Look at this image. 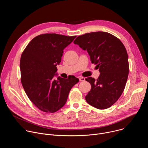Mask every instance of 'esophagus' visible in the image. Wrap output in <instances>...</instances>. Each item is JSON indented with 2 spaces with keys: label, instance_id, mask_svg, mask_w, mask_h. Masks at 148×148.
Here are the masks:
<instances>
[{
  "label": "esophagus",
  "instance_id": "34e87169",
  "mask_svg": "<svg viewBox=\"0 0 148 148\" xmlns=\"http://www.w3.org/2000/svg\"><path fill=\"white\" fill-rule=\"evenodd\" d=\"M85 78L84 77H79V81H85Z\"/></svg>",
  "mask_w": 148,
  "mask_h": 148
}]
</instances>
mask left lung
Instances as JSON below:
<instances>
[{
  "label": "left lung",
  "instance_id": "obj_1",
  "mask_svg": "<svg viewBox=\"0 0 148 148\" xmlns=\"http://www.w3.org/2000/svg\"><path fill=\"white\" fill-rule=\"evenodd\" d=\"M74 43L87 51L100 72L97 79L86 78L91 86L86 101L97 109L110 108L122 94L128 77V56L124 45L116 37L104 32L78 36Z\"/></svg>",
  "mask_w": 148,
  "mask_h": 148
}]
</instances>
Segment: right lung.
Wrapping results in <instances>:
<instances>
[{
  "instance_id": "right-lung-1",
  "label": "right lung",
  "mask_w": 148,
  "mask_h": 148,
  "mask_svg": "<svg viewBox=\"0 0 148 148\" xmlns=\"http://www.w3.org/2000/svg\"><path fill=\"white\" fill-rule=\"evenodd\" d=\"M76 36L47 33L35 37L20 58L21 81L30 100L40 110L54 113L67 102L71 88L79 81L74 75L54 79L64 50Z\"/></svg>"
}]
</instances>
